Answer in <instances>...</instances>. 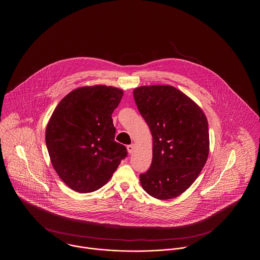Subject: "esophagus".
I'll return each mask as SVG.
<instances>
[{
  "instance_id": "obj_1",
  "label": "esophagus",
  "mask_w": 260,
  "mask_h": 260,
  "mask_svg": "<svg viewBox=\"0 0 260 260\" xmlns=\"http://www.w3.org/2000/svg\"><path fill=\"white\" fill-rule=\"evenodd\" d=\"M126 148H127V152H128L129 154H133V153L135 152V150H136V145H135V144H131V145H128Z\"/></svg>"
}]
</instances>
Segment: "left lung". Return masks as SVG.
I'll return each instance as SVG.
<instances>
[{
    "label": "left lung",
    "mask_w": 260,
    "mask_h": 260,
    "mask_svg": "<svg viewBox=\"0 0 260 260\" xmlns=\"http://www.w3.org/2000/svg\"><path fill=\"white\" fill-rule=\"evenodd\" d=\"M137 108L153 137V158L140 174L142 188L158 200L178 197L194 183L210 153L208 120L198 104L173 86L134 89Z\"/></svg>",
    "instance_id": "obj_1"
}]
</instances>
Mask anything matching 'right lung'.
<instances>
[{
    "instance_id": "right-lung-1",
    "label": "right lung",
    "mask_w": 260,
    "mask_h": 260,
    "mask_svg": "<svg viewBox=\"0 0 260 260\" xmlns=\"http://www.w3.org/2000/svg\"><path fill=\"white\" fill-rule=\"evenodd\" d=\"M124 91L95 85L78 87L58 103L46 128L50 161L62 181L79 193L99 190L126 156L115 141L112 113Z\"/></svg>"
}]
</instances>
